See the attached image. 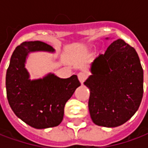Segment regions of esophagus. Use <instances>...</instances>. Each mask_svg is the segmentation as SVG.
Returning a JSON list of instances; mask_svg holds the SVG:
<instances>
[{
    "label": "esophagus",
    "instance_id": "1",
    "mask_svg": "<svg viewBox=\"0 0 148 148\" xmlns=\"http://www.w3.org/2000/svg\"><path fill=\"white\" fill-rule=\"evenodd\" d=\"M77 77H78V80L80 81L81 83H83L84 81L86 79L87 74L85 72H80L77 74Z\"/></svg>",
    "mask_w": 148,
    "mask_h": 148
}]
</instances>
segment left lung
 <instances>
[{"instance_id": "8db88e82", "label": "left lung", "mask_w": 148, "mask_h": 148, "mask_svg": "<svg viewBox=\"0 0 148 148\" xmlns=\"http://www.w3.org/2000/svg\"><path fill=\"white\" fill-rule=\"evenodd\" d=\"M90 71L84 84L90 90L93 123L114 127L127 122L139 109L143 93V71L136 50L123 39L115 40L93 60Z\"/></svg>"}]
</instances>
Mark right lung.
Returning <instances> with one entry per match:
<instances>
[{
	"label": "right lung",
	"instance_id": "right-lung-1",
	"mask_svg": "<svg viewBox=\"0 0 148 148\" xmlns=\"http://www.w3.org/2000/svg\"><path fill=\"white\" fill-rule=\"evenodd\" d=\"M34 51L55 49L40 41L24 42L16 47L6 72L7 98L16 116L31 127H55L63 119L66 103L81 83L77 75L60 78L51 73L31 80L25 62L28 53Z\"/></svg>",
	"mask_w": 148,
	"mask_h": 148
}]
</instances>
